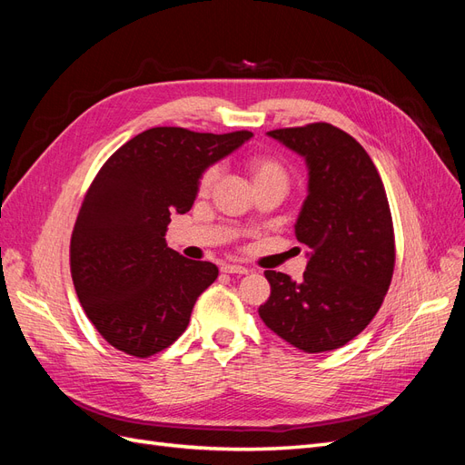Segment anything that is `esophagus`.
Returning <instances> with one entry per match:
<instances>
[{
    "mask_svg": "<svg viewBox=\"0 0 465 465\" xmlns=\"http://www.w3.org/2000/svg\"><path fill=\"white\" fill-rule=\"evenodd\" d=\"M221 270L224 272V273H236V275H246L250 270L248 267H244V265H236V263H224Z\"/></svg>",
    "mask_w": 465,
    "mask_h": 465,
    "instance_id": "34e87169",
    "label": "esophagus"
}]
</instances>
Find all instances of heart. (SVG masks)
<instances>
[{
	"mask_svg": "<svg viewBox=\"0 0 465 465\" xmlns=\"http://www.w3.org/2000/svg\"><path fill=\"white\" fill-rule=\"evenodd\" d=\"M246 171L250 174L252 184L263 186V184H279L285 186L289 184V171L285 163L273 157V154H252L246 161ZM217 180V168L211 166L202 174L200 178V193H207L213 188Z\"/></svg>",
	"mask_w": 465,
	"mask_h": 465,
	"instance_id": "obj_1",
	"label": "heart"
}]
</instances>
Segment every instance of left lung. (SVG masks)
Instances as JSON below:
<instances>
[{
  "label": "left lung",
  "mask_w": 465,
  "mask_h": 465,
  "mask_svg": "<svg viewBox=\"0 0 465 465\" xmlns=\"http://www.w3.org/2000/svg\"><path fill=\"white\" fill-rule=\"evenodd\" d=\"M304 159L306 200L294 236L308 246L294 281L265 272L272 294L260 318L304 353H323L357 337L382 304L396 262L386 190L369 153L331 124L267 132Z\"/></svg>",
  "instance_id": "1"
}]
</instances>
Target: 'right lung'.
Masks as SVG:
<instances>
[{"instance_id":"1","label":"right lung","mask_w":465,"mask_h":465,"mask_svg":"<svg viewBox=\"0 0 465 465\" xmlns=\"http://www.w3.org/2000/svg\"><path fill=\"white\" fill-rule=\"evenodd\" d=\"M250 137L151 128L96 174L72 234V277L83 311L112 347L145 359L188 328L219 270L168 248V223L192 209L207 168Z\"/></svg>"}]
</instances>
